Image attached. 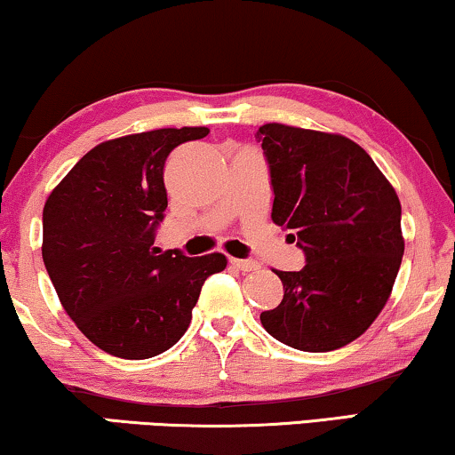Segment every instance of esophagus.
Wrapping results in <instances>:
<instances>
[{"label": "esophagus", "mask_w": 455, "mask_h": 455, "mask_svg": "<svg viewBox=\"0 0 455 455\" xmlns=\"http://www.w3.org/2000/svg\"><path fill=\"white\" fill-rule=\"evenodd\" d=\"M229 263H232V267H235L238 271H244V273L260 269V265L257 263V260H251V259H232Z\"/></svg>", "instance_id": "esophagus-1"}]
</instances>
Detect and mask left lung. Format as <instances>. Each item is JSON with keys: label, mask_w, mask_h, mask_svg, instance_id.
<instances>
[{"label": "left lung", "mask_w": 455, "mask_h": 455, "mask_svg": "<svg viewBox=\"0 0 455 455\" xmlns=\"http://www.w3.org/2000/svg\"><path fill=\"white\" fill-rule=\"evenodd\" d=\"M271 220L307 265L275 271L283 298L260 313L267 333L302 352H331L381 313L402 265V204L371 155L341 134L265 124Z\"/></svg>", "instance_id": "8db88e82"}]
</instances>
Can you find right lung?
<instances>
[{
    "instance_id": "add662e5",
    "label": "right lung",
    "mask_w": 455,
    "mask_h": 455,
    "mask_svg": "<svg viewBox=\"0 0 455 455\" xmlns=\"http://www.w3.org/2000/svg\"><path fill=\"white\" fill-rule=\"evenodd\" d=\"M209 128H161L105 140L55 186L43 209V263L61 307L97 347L126 360L170 350L190 325L221 252L159 254L165 159Z\"/></svg>"
}]
</instances>
